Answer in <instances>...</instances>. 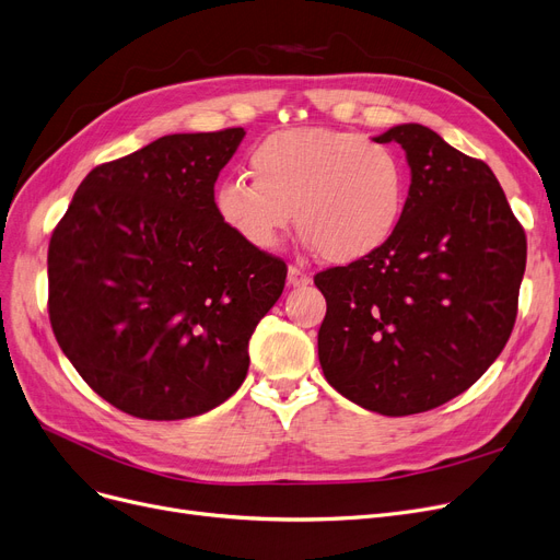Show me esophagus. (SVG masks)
<instances>
[{
    "label": "esophagus",
    "instance_id": "esophagus-1",
    "mask_svg": "<svg viewBox=\"0 0 560 560\" xmlns=\"http://www.w3.org/2000/svg\"><path fill=\"white\" fill-rule=\"evenodd\" d=\"M308 283H311V275L304 272L302 267H295V265L288 267V285L304 288V285H308Z\"/></svg>",
    "mask_w": 560,
    "mask_h": 560
}]
</instances>
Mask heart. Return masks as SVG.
Segmentation results:
<instances>
[{
    "label": "heart",
    "mask_w": 560,
    "mask_h": 560,
    "mask_svg": "<svg viewBox=\"0 0 560 560\" xmlns=\"http://www.w3.org/2000/svg\"><path fill=\"white\" fill-rule=\"evenodd\" d=\"M252 176L214 187L220 222L256 252L279 247L298 226L329 262H354L396 233L407 201V166L392 145L359 132L293 128L265 137Z\"/></svg>",
    "instance_id": "heart-1"
}]
</instances>
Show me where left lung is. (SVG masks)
Segmentation results:
<instances>
[{
    "label": "left lung",
    "mask_w": 560,
    "mask_h": 560,
    "mask_svg": "<svg viewBox=\"0 0 560 560\" xmlns=\"http://www.w3.org/2000/svg\"><path fill=\"white\" fill-rule=\"evenodd\" d=\"M402 145L409 194L382 249L315 275L327 300V382L384 417L459 396L501 354L517 318L526 235L482 160L419 124L373 137Z\"/></svg>",
    "instance_id": "left-lung-1"
}]
</instances>
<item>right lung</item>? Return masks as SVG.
Instances as JSON below:
<instances>
[{
    "instance_id": "right-lung-1",
    "label": "right lung",
    "mask_w": 560,
    "mask_h": 560,
    "mask_svg": "<svg viewBox=\"0 0 560 560\" xmlns=\"http://www.w3.org/2000/svg\"><path fill=\"white\" fill-rule=\"evenodd\" d=\"M242 128L166 135L95 166L47 252L50 323L82 380L137 419L178 421L229 400L285 262L214 212Z\"/></svg>"
}]
</instances>
